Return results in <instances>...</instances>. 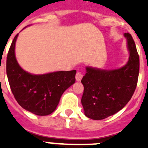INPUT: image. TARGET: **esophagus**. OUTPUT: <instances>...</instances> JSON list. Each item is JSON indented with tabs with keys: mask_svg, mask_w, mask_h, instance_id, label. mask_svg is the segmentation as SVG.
<instances>
[{
	"mask_svg": "<svg viewBox=\"0 0 148 148\" xmlns=\"http://www.w3.org/2000/svg\"><path fill=\"white\" fill-rule=\"evenodd\" d=\"M75 77H76V80L77 81H81V79H82V77H83V74H82L81 72L77 71V72L76 76H75Z\"/></svg>",
	"mask_w": 148,
	"mask_h": 148,
	"instance_id": "34e87169",
	"label": "esophagus"
}]
</instances>
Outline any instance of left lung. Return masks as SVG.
<instances>
[{
	"mask_svg": "<svg viewBox=\"0 0 148 148\" xmlns=\"http://www.w3.org/2000/svg\"><path fill=\"white\" fill-rule=\"evenodd\" d=\"M129 51L128 61L117 69L86 67L81 80L84 94L81 103L86 117L102 120L121 110L132 97L138 84L139 55L129 33H124Z\"/></svg>",
	"mask_w": 148,
	"mask_h": 148,
	"instance_id": "8db88e82",
	"label": "left lung"
}]
</instances>
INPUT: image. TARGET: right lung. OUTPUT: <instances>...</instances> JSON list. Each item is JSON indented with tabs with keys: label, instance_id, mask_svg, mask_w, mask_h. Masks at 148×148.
I'll return each instance as SVG.
<instances>
[{
	"label": "right lung",
	"instance_id": "obj_1",
	"mask_svg": "<svg viewBox=\"0 0 148 148\" xmlns=\"http://www.w3.org/2000/svg\"><path fill=\"white\" fill-rule=\"evenodd\" d=\"M15 36L7 57V75L10 89L22 108L34 114L45 116L53 112L60 97L75 82L76 71L32 74L22 69L15 57Z\"/></svg>",
	"mask_w": 148,
	"mask_h": 148
}]
</instances>
